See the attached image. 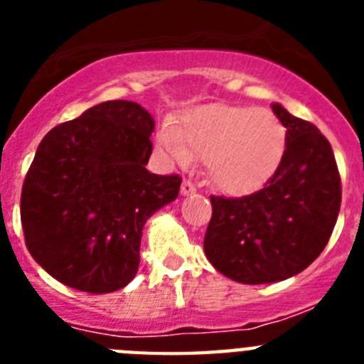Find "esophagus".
<instances>
[{
    "label": "esophagus",
    "mask_w": 364,
    "mask_h": 364,
    "mask_svg": "<svg viewBox=\"0 0 364 364\" xmlns=\"http://www.w3.org/2000/svg\"><path fill=\"white\" fill-rule=\"evenodd\" d=\"M197 191V188H195V184H193L191 180H184L182 182V188H180V193L182 195H191V193Z\"/></svg>",
    "instance_id": "34e87169"
}]
</instances>
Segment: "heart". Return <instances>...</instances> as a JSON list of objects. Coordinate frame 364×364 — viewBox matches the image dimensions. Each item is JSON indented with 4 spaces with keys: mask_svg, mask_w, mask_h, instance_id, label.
I'll use <instances>...</instances> for the list:
<instances>
[{
    "mask_svg": "<svg viewBox=\"0 0 364 364\" xmlns=\"http://www.w3.org/2000/svg\"><path fill=\"white\" fill-rule=\"evenodd\" d=\"M159 144L176 162H186L189 151L202 156L211 184L242 197L262 188L281 166L286 127L264 109L208 105L191 109L178 129L164 125Z\"/></svg>",
    "mask_w": 364,
    "mask_h": 364,
    "instance_id": "obj_1",
    "label": "heart"
}]
</instances>
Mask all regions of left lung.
<instances>
[{"mask_svg":"<svg viewBox=\"0 0 364 364\" xmlns=\"http://www.w3.org/2000/svg\"><path fill=\"white\" fill-rule=\"evenodd\" d=\"M286 127L281 166L264 188L247 197H211L204 237L208 260L244 284L297 275L332 235L341 208V176L330 142L314 124L272 104Z\"/></svg>","mask_w":364,"mask_h":364,"instance_id":"left-lung-1","label":"left lung"}]
</instances>
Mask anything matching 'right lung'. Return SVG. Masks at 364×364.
Segmentation results:
<instances>
[{
  "label": "right lung",
  "instance_id": "right-lung-1",
  "mask_svg": "<svg viewBox=\"0 0 364 364\" xmlns=\"http://www.w3.org/2000/svg\"><path fill=\"white\" fill-rule=\"evenodd\" d=\"M153 131L142 105L111 100L43 136L21 189V226L31 255L56 281L109 294L134 279L144 224L182 182L146 169Z\"/></svg>",
  "mask_w": 364,
  "mask_h": 364
}]
</instances>
